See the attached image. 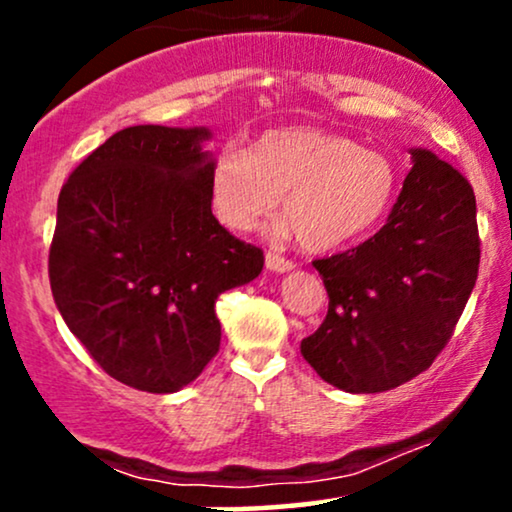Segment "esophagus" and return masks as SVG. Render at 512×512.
<instances>
[{"instance_id":"esophagus-1","label":"esophagus","mask_w":512,"mask_h":512,"mask_svg":"<svg viewBox=\"0 0 512 512\" xmlns=\"http://www.w3.org/2000/svg\"><path fill=\"white\" fill-rule=\"evenodd\" d=\"M264 264H267L269 272H291L296 264H293L291 260H286V257L281 255H274V252H267V257H264Z\"/></svg>"}]
</instances>
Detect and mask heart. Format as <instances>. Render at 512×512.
<instances>
[{
  "label": "heart",
  "instance_id": "heart-1",
  "mask_svg": "<svg viewBox=\"0 0 512 512\" xmlns=\"http://www.w3.org/2000/svg\"><path fill=\"white\" fill-rule=\"evenodd\" d=\"M397 170L385 154L315 127L260 134L250 151L228 146L209 175L211 209L236 233L257 228L279 207L303 248L334 250L370 231L390 209Z\"/></svg>",
  "mask_w": 512,
  "mask_h": 512
}]
</instances>
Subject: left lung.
Listing matches in <instances>:
<instances>
[{
	"instance_id": "8db88e82",
	"label": "left lung",
	"mask_w": 512,
	"mask_h": 512,
	"mask_svg": "<svg viewBox=\"0 0 512 512\" xmlns=\"http://www.w3.org/2000/svg\"><path fill=\"white\" fill-rule=\"evenodd\" d=\"M411 161L385 226L313 262L330 308L301 354L344 392L392 390L431 366L477 284L472 185L426 149H411Z\"/></svg>"
}]
</instances>
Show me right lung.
I'll return each instance as SVG.
<instances>
[{
    "label": "right lung",
    "instance_id": "add662e5",
    "mask_svg": "<svg viewBox=\"0 0 512 512\" xmlns=\"http://www.w3.org/2000/svg\"><path fill=\"white\" fill-rule=\"evenodd\" d=\"M207 127L137 125L91 151L57 199L50 289L93 361L134 390L178 392L221 344L216 298L264 255L211 214Z\"/></svg>",
    "mask_w": 512,
    "mask_h": 512
}]
</instances>
